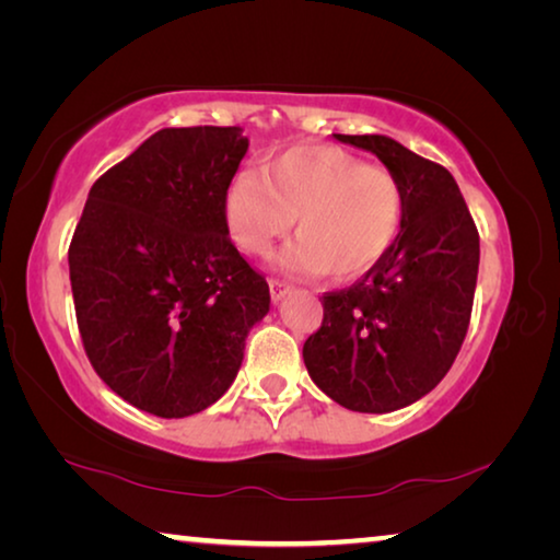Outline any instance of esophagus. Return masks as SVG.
<instances>
[{"instance_id":"esophagus-1","label":"esophagus","mask_w":560,"mask_h":560,"mask_svg":"<svg viewBox=\"0 0 560 560\" xmlns=\"http://www.w3.org/2000/svg\"><path fill=\"white\" fill-rule=\"evenodd\" d=\"M269 291H271V299L273 301H281L291 291V287H289L287 281H281V279H269Z\"/></svg>"}]
</instances>
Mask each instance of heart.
I'll list each match as a JSON object with an SVG mask.
<instances>
[{
  "label": "heart",
  "instance_id": "b5f03b06",
  "mask_svg": "<svg viewBox=\"0 0 560 560\" xmlns=\"http://www.w3.org/2000/svg\"><path fill=\"white\" fill-rule=\"evenodd\" d=\"M405 189L387 167L334 145H293L240 170L224 189V224L244 254L261 257L296 217V240L281 267L355 279L371 271L397 240Z\"/></svg>",
  "mask_w": 560,
  "mask_h": 560
}]
</instances>
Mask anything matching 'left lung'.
<instances>
[{"instance_id": "left-lung-1", "label": "left lung", "mask_w": 560, "mask_h": 560, "mask_svg": "<svg viewBox=\"0 0 560 560\" xmlns=\"http://www.w3.org/2000/svg\"><path fill=\"white\" fill-rule=\"evenodd\" d=\"M371 150L405 189L390 252L353 287L324 293L303 343L311 381L353 412H393L438 385L467 336L479 232L447 167L385 136H336Z\"/></svg>"}]
</instances>
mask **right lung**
Returning <instances> with one entry per match:
<instances>
[{
    "mask_svg": "<svg viewBox=\"0 0 560 560\" xmlns=\"http://www.w3.org/2000/svg\"><path fill=\"white\" fill-rule=\"evenodd\" d=\"M240 128H165L93 183L69 244L75 324L93 371L158 417L220 400L267 316L269 283L224 224Z\"/></svg>",
    "mask_w": 560,
    "mask_h": 560,
    "instance_id": "add662e5",
    "label": "right lung"
}]
</instances>
